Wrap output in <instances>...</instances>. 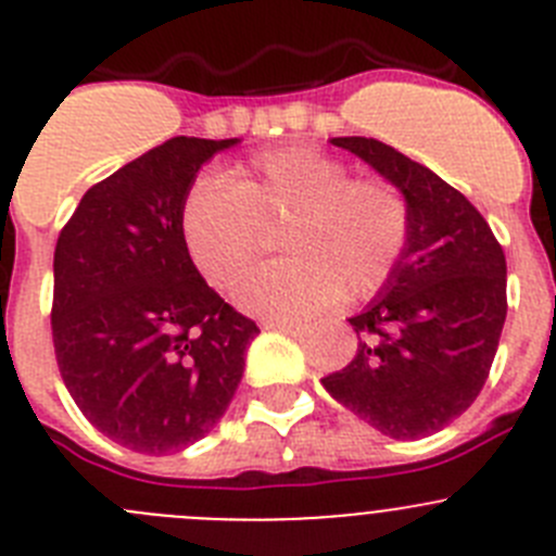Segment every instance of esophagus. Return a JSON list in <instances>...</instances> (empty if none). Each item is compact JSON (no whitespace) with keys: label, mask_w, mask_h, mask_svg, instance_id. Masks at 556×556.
Wrapping results in <instances>:
<instances>
[{"label":"esophagus","mask_w":556,"mask_h":556,"mask_svg":"<svg viewBox=\"0 0 556 556\" xmlns=\"http://www.w3.org/2000/svg\"><path fill=\"white\" fill-rule=\"evenodd\" d=\"M269 328H278V330H283V333H292V336H303L305 330V325H300V323H287V319H275V323H269Z\"/></svg>","instance_id":"34e87169"}]
</instances>
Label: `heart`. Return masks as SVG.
<instances>
[{
  "label": "heart",
  "instance_id": "heart-1",
  "mask_svg": "<svg viewBox=\"0 0 556 556\" xmlns=\"http://www.w3.org/2000/svg\"><path fill=\"white\" fill-rule=\"evenodd\" d=\"M283 220L289 256L237 287L253 314L298 319L339 300L369 298L400 267L410 239L405 198L380 178H353L308 146L256 154L223 178H198L181 203V237L198 273L231 289L264 251V226Z\"/></svg>",
  "mask_w": 556,
  "mask_h": 556
}]
</instances>
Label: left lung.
I'll return each instance as SVG.
<instances>
[{"label":"left lung","instance_id":"obj_1","mask_svg":"<svg viewBox=\"0 0 556 556\" xmlns=\"http://www.w3.org/2000/svg\"><path fill=\"white\" fill-rule=\"evenodd\" d=\"M405 195L410 239L383 292L350 319L358 353L325 391L383 435L444 430L480 396L507 317V262L485 217L430 167L375 137H333Z\"/></svg>","mask_w":556,"mask_h":556}]
</instances>
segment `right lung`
I'll return each instance as SVG.
<instances>
[{"label": "right lung", "mask_w": 556, "mask_h": 556, "mask_svg": "<svg viewBox=\"0 0 556 556\" xmlns=\"http://www.w3.org/2000/svg\"><path fill=\"white\" fill-rule=\"evenodd\" d=\"M237 140L170 137L90 187L54 248L52 341L81 416L140 455L195 444L220 421L258 325L201 278L181 203Z\"/></svg>", "instance_id": "obj_1"}]
</instances>
